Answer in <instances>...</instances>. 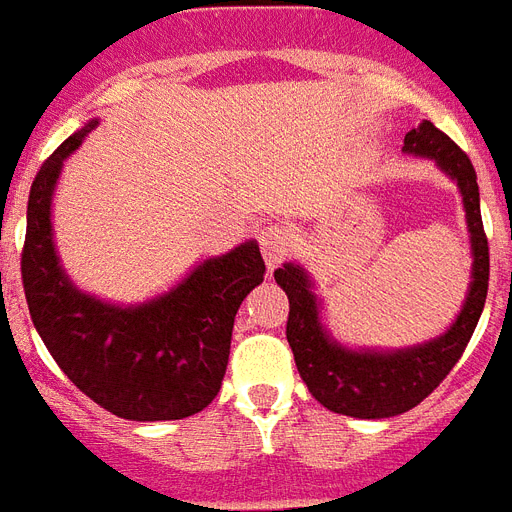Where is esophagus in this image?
Returning a JSON list of instances; mask_svg holds the SVG:
<instances>
[{
	"instance_id": "esophagus-1",
	"label": "esophagus",
	"mask_w": 512,
	"mask_h": 512,
	"mask_svg": "<svg viewBox=\"0 0 512 512\" xmlns=\"http://www.w3.org/2000/svg\"><path fill=\"white\" fill-rule=\"evenodd\" d=\"M257 239H260V249H263L265 265L273 271L276 265H281V260H284L289 252L287 228H281V225H265Z\"/></svg>"
}]
</instances>
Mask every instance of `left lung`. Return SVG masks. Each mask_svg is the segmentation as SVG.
Returning <instances> with one entry per match:
<instances>
[{
    "label": "left lung",
    "instance_id": "obj_1",
    "mask_svg": "<svg viewBox=\"0 0 512 512\" xmlns=\"http://www.w3.org/2000/svg\"><path fill=\"white\" fill-rule=\"evenodd\" d=\"M404 151L428 156L457 180L468 217L473 281L460 316L444 335L404 350H350L321 327L319 300L311 292L308 273L295 263L273 271L276 284L289 297L287 340L295 353L297 372L311 396L329 412L361 420H382L409 412L444 382L468 348L489 289V241L481 223L476 170L468 154L433 122H422L417 130L406 132Z\"/></svg>",
    "mask_w": 512,
    "mask_h": 512
}]
</instances>
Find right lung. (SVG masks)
<instances>
[{"mask_svg": "<svg viewBox=\"0 0 512 512\" xmlns=\"http://www.w3.org/2000/svg\"><path fill=\"white\" fill-rule=\"evenodd\" d=\"M98 122L74 132L36 172L28 193L20 276L36 332L68 380L124 420H183L212 404L231 353L241 300L263 281L247 241L209 257L167 295L143 305L103 303L68 281L52 244V191L63 159Z\"/></svg>", "mask_w": 512, "mask_h": 512, "instance_id": "right-lung-1", "label": "right lung"}]
</instances>
